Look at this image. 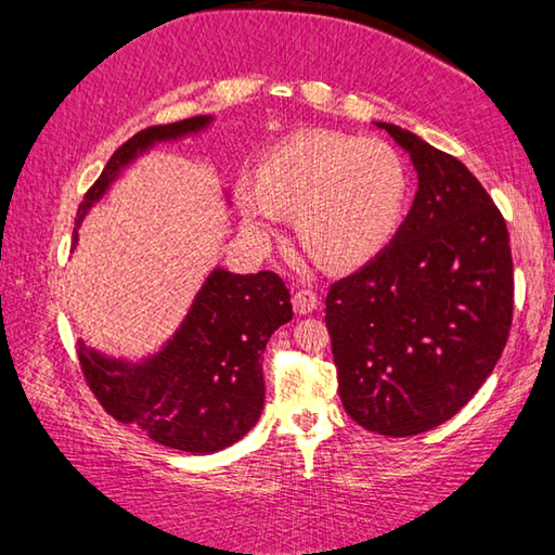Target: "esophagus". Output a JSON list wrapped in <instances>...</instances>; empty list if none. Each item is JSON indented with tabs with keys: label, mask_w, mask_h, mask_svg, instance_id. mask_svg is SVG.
Here are the masks:
<instances>
[{
	"label": "esophagus",
	"mask_w": 555,
	"mask_h": 555,
	"mask_svg": "<svg viewBox=\"0 0 555 555\" xmlns=\"http://www.w3.org/2000/svg\"><path fill=\"white\" fill-rule=\"evenodd\" d=\"M291 304H294V311H296L298 315H308V313L315 311L321 300H318L315 291H311V288H298Z\"/></svg>",
	"instance_id": "obj_1"
}]
</instances>
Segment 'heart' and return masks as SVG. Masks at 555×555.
I'll use <instances>...</instances> for the list:
<instances>
[{"mask_svg": "<svg viewBox=\"0 0 555 555\" xmlns=\"http://www.w3.org/2000/svg\"><path fill=\"white\" fill-rule=\"evenodd\" d=\"M242 222L269 240L284 212L327 267H354L387 244L406 205V171L389 144L335 131H306L271 149L257 176L234 181Z\"/></svg>", "mask_w": 555, "mask_h": 555, "instance_id": "obj_1", "label": "heart"}]
</instances>
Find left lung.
<instances>
[{"mask_svg": "<svg viewBox=\"0 0 555 555\" xmlns=\"http://www.w3.org/2000/svg\"><path fill=\"white\" fill-rule=\"evenodd\" d=\"M374 125L409 154L418 191L387 247L327 291L325 325L350 418L406 438L453 418L492 374L514 269L502 212L467 166L409 129Z\"/></svg>", "mask_w": 555, "mask_h": 555, "instance_id": "8db88e82", "label": "left lung"}]
</instances>
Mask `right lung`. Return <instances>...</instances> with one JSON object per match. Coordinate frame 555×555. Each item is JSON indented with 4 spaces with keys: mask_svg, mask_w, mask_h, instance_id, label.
<instances>
[{
    "mask_svg": "<svg viewBox=\"0 0 555 555\" xmlns=\"http://www.w3.org/2000/svg\"><path fill=\"white\" fill-rule=\"evenodd\" d=\"M212 117L158 125L121 144L78 208V228L119 173L156 144L181 142L210 127ZM294 318L291 294L274 271L232 274L215 267L205 276L178 331L142 360H125L78 340L88 387L112 418L134 424L166 448L218 453L251 430L264 409L269 337Z\"/></svg>",
    "mask_w": 555,
    "mask_h": 555,
    "instance_id": "right-lung-1",
    "label": "right lung"
}]
</instances>
